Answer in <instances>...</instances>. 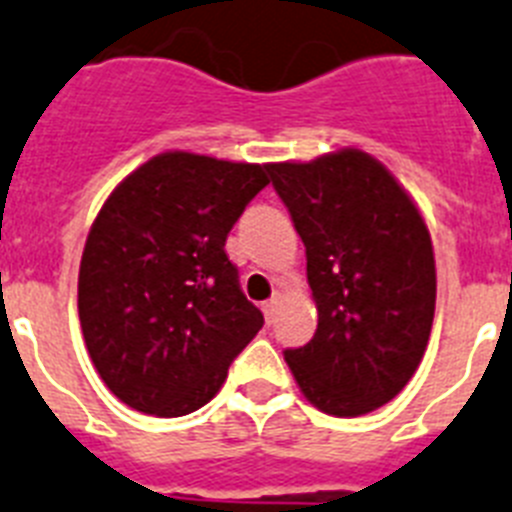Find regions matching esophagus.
Masks as SVG:
<instances>
[{
	"instance_id": "esophagus-1",
	"label": "esophagus",
	"mask_w": 512,
	"mask_h": 512,
	"mask_svg": "<svg viewBox=\"0 0 512 512\" xmlns=\"http://www.w3.org/2000/svg\"><path fill=\"white\" fill-rule=\"evenodd\" d=\"M277 305H279V295H274V298H269V300H264V303H261V310H264L266 321H272Z\"/></svg>"
}]
</instances>
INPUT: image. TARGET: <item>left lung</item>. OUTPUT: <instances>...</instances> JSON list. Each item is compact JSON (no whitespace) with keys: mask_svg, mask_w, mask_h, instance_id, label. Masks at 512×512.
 I'll return each mask as SVG.
<instances>
[{"mask_svg":"<svg viewBox=\"0 0 512 512\" xmlns=\"http://www.w3.org/2000/svg\"><path fill=\"white\" fill-rule=\"evenodd\" d=\"M308 259L318 329L285 349L300 391L334 417L375 412L419 368L435 318V256L417 204L373 155L266 165Z\"/></svg>","mask_w":512,"mask_h":512,"instance_id":"8db88e82","label":"left lung"}]
</instances>
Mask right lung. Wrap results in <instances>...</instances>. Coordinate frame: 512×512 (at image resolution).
I'll use <instances>...</instances> for the list:
<instances>
[{"instance_id": "obj_1", "label": "right lung", "mask_w": 512, "mask_h": 512, "mask_svg": "<svg viewBox=\"0 0 512 512\" xmlns=\"http://www.w3.org/2000/svg\"><path fill=\"white\" fill-rule=\"evenodd\" d=\"M266 165L163 152L100 207L80 261L77 308L113 396L155 417L207 404L264 326L225 240L264 189Z\"/></svg>"}]
</instances>
